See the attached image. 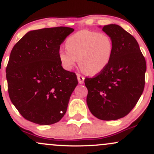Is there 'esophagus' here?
I'll use <instances>...</instances> for the list:
<instances>
[{"instance_id": "esophagus-1", "label": "esophagus", "mask_w": 154, "mask_h": 154, "mask_svg": "<svg viewBox=\"0 0 154 154\" xmlns=\"http://www.w3.org/2000/svg\"><path fill=\"white\" fill-rule=\"evenodd\" d=\"M77 80H78L79 83H80V84L83 83L84 80H85V77H84L82 75H81L80 74H77Z\"/></svg>"}]
</instances>
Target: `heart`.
Instances as JSON below:
<instances>
[{
	"label": "heart",
	"instance_id": "b5f03b06",
	"mask_svg": "<svg viewBox=\"0 0 154 154\" xmlns=\"http://www.w3.org/2000/svg\"><path fill=\"white\" fill-rule=\"evenodd\" d=\"M67 50L60 49L58 57L62 66L71 70L77 63L85 73L94 75L100 73L110 61L113 42L106 33L82 30L68 37Z\"/></svg>",
	"mask_w": 154,
	"mask_h": 154
}]
</instances>
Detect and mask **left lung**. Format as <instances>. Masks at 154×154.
Wrapping results in <instances>:
<instances>
[{
    "instance_id": "obj_1",
    "label": "left lung",
    "mask_w": 154,
    "mask_h": 154,
    "mask_svg": "<svg viewBox=\"0 0 154 154\" xmlns=\"http://www.w3.org/2000/svg\"><path fill=\"white\" fill-rule=\"evenodd\" d=\"M102 30L112 38L113 52L104 70L85 77L88 107L103 121L124 118L137 103L145 87L146 59L133 36L118 25H104Z\"/></svg>"
}]
</instances>
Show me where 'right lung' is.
Returning <instances> with one entry per match:
<instances>
[{"label":"right lung","mask_w":154,"mask_h":154,"mask_svg":"<svg viewBox=\"0 0 154 154\" xmlns=\"http://www.w3.org/2000/svg\"><path fill=\"white\" fill-rule=\"evenodd\" d=\"M73 31L68 27L31 30L13 47L6 70L8 95L28 121L53 124L66 112L78 81L74 72L62 67L58 52Z\"/></svg>","instance_id":"1"}]
</instances>
